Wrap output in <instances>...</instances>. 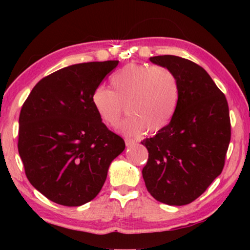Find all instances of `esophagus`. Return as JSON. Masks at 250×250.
<instances>
[{"instance_id": "1", "label": "esophagus", "mask_w": 250, "mask_h": 250, "mask_svg": "<svg viewBox=\"0 0 250 250\" xmlns=\"http://www.w3.org/2000/svg\"><path fill=\"white\" fill-rule=\"evenodd\" d=\"M125 145H126V146L135 145V140H133V139H125Z\"/></svg>"}]
</instances>
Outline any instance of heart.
<instances>
[{
  "label": "heart",
  "instance_id": "heart-1",
  "mask_svg": "<svg viewBox=\"0 0 250 250\" xmlns=\"http://www.w3.org/2000/svg\"><path fill=\"white\" fill-rule=\"evenodd\" d=\"M110 88L98 86L92 93V104L107 126L114 127L124 114L121 131L138 135L165 128L172 121L180 100V81L174 71L163 66L131 62L115 71Z\"/></svg>",
  "mask_w": 250,
  "mask_h": 250
}]
</instances>
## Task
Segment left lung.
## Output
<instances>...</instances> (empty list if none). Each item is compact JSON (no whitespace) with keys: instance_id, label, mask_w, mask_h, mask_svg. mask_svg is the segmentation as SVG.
Listing matches in <instances>:
<instances>
[{"instance_id":"8db88e82","label":"left lung","mask_w":250,"mask_h":250,"mask_svg":"<svg viewBox=\"0 0 250 250\" xmlns=\"http://www.w3.org/2000/svg\"><path fill=\"white\" fill-rule=\"evenodd\" d=\"M150 61L175 73L181 93L169 124L141 142L149 152L142 176L156 200L182 206L200 197L223 170L231 140L229 105L207 71L193 61L176 56Z\"/></svg>"}]
</instances>
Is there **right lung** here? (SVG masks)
I'll return each mask as SVG.
<instances>
[{"label":"right lung","instance_id":"right-lung-1","mask_svg":"<svg viewBox=\"0 0 250 250\" xmlns=\"http://www.w3.org/2000/svg\"><path fill=\"white\" fill-rule=\"evenodd\" d=\"M117 60L62 68L37 83L19 116L18 151L30 184L47 199L76 207L94 199L110 163L125 149L92 104Z\"/></svg>","mask_w":250,"mask_h":250}]
</instances>
